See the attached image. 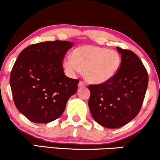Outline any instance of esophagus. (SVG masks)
I'll return each mask as SVG.
<instances>
[{"label": "esophagus", "instance_id": "34e87169", "mask_svg": "<svg viewBox=\"0 0 160 160\" xmlns=\"http://www.w3.org/2000/svg\"><path fill=\"white\" fill-rule=\"evenodd\" d=\"M78 86L79 87V88H82V87H85L86 86V84L84 83V82H82V81H80L79 83H78Z\"/></svg>", "mask_w": 160, "mask_h": 160}]
</instances>
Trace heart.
I'll return each mask as SVG.
<instances>
[{
  "instance_id": "obj_1",
  "label": "heart",
  "mask_w": 160,
  "mask_h": 160,
  "mask_svg": "<svg viewBox=\"0 0 160 160\" xmlns=\"http://www.w3.org/2000/svg\"><path fill=\"white\" fill-rule=\"evenodd\" d=\"M121 56L117 51L93 45L78 47L71 56L63 59L66 73L75 76L84 70V78L92 84H103L117 73L121 65Z\"/></svg>"
}]
</instances>
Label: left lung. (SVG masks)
Listing matches in <instances>:
<instances>
[{
	"mask_svg": "<svg viewBox=\"0 0 160 160\" xmlns=\"http://www.w3.org/2000/svg\"><path fill=\"white\" fill-rule=\"evenodd\" d=\"M122 62L113 78L100 84H90V111L98 124L107 128H119L138 115L145 98L148 76L134 52L116 47Z\"/></svg>",
	"mask_w": 160,
	"mask_h": 160,
	"instance_id": "left-lung-1",
	"label": "left lung"
}]
</instances>
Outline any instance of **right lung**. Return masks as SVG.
Returning a JSON list of instances; mask_svg holds the SVG:
<instances>
[{"mask_svg": "<svg viewBox=\"0 0 160 160\" xmlns=\"http://www.w3.org/2000/svg\"><path fill=\"white\" fill-rule=\"evenodd\" d=\"M73 45L70 41H44L21 51L9 83L17 109L35 123H48L62 116L78 89V79L65 76L62 61Z\"/></svg>", "mask_w": 160, "mask_h": 160, "instance_id": "add662e5", "label": "right lung"}]
</instances>
